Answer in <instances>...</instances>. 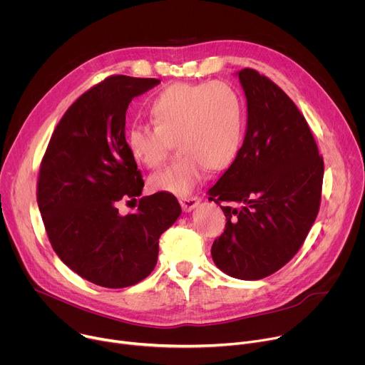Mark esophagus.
Listing matches in <instances>:
<instances>
[{
	"instance_id": "1",
	"label": "esophagus",
	"mask_w": 365,
	"mask_h": 365,
	"mask_svg": "<svg viewBox=\"0 0 365 365\" xmlns=\"http://www.w3.org/2000/svg\"><path fill=\"white\" fill-rule=\"evenodd\" d=\"M180 205L184 212H191L194 207H197L200 205V199L199 197H184V199H180Z\"/></svg>"
}]
</instances>
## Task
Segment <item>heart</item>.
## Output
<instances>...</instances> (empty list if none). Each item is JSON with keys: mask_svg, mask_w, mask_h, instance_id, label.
<instances>
[{"mask_svg": "<svg viewBox=\"0 0 365 365\" xmlns=\"http://www.w3.org/2000/svg\"><path fill=\"white\" fill-rule=\"evenodd\" d=\"M153 125L134 124L125 134L133 159L156 170L170 156L174 143L180 159L149 178L153 192L191 194L209 168L222 171L235 160L242 142L244 106L227 83H175L150 103Z\"/></svg>", "mask_w": 365, "mask_h": 365, "instance_id": "obj_1", "label": "heart"}]
</instances>
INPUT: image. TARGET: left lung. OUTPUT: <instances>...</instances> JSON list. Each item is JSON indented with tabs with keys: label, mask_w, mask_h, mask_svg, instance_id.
I'll list each match as a JSON object with an SVG mask.
<instances>
[{
	"label": "left lung",
	"mask_w": 365,
	"mask_h": 365,
	"mask_svg": "<svg viewBox=\"0 0 365 365\" xmlns=\"http://www.w3.org/2000/svg\"><path fill=\"white\" fill-rule=\"evenodd\" d=\"M247 99L244 143L209 188L227 216L212 259L232 277L263 279L285 266L302 245L320 207L323 159L305 118L272 80L256 70L237 73Z\"/></svg>",
	"instance_id": "obj_1"
}]
</instances>
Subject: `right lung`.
Masks as SVG:
<instances>
[{
  "label": "right lung",
  "mask_w": 365,
  "mask_h": 365,
  "mask_svg": "<svg viewBox=\"0 0 365 365\" xmlns=\"http://www.w3.org/2000/svg\"><path fill=\"white\" fill-rule=\"evenodd\" d=\"M158 78L110 76L83 93L55 128L42 159L38 206L52 248L89 282L125 288L155 269L159 237L181 206L173 194L138 200L131 215L120 200H135L145 182L125 145V112Z\"/></svg>",
  "instance_id": "right-lung-1"
}]
</instances>
